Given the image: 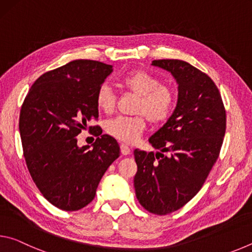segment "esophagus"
Returning <instances> with one entry per match:
<instances>
[{
    "instance_id": "esophagus-1",
    "label": "esophagus",
    "mask_w": 252,
    "mask_h": 252,
    "mask_svg": "<svg viewBox=\"0 0 252 252\" xmlns=\"http://www.w3.org/2000/svg\"><path fill=\"white\" fill-rule=\"evenodd\" d=\"M120 150H121V153L123 156H127L130 155L131 152V149L126 146V144H121L120 146Z\"/></svg>"
}]
</instances>
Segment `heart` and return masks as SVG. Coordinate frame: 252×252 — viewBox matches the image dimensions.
I'll return each instance as SVG.
<instances>
[{"label": "heart", "mask_w": 252, "mask_h": 252, "mask_svg": "<svg viewBox=\"0 0 252 252\" xmlns=\"http://www.w3.org/2000/svg\"><path fill=\"white\" fill-rule=\"evenodd\" d=\"M121 87L138 96L134 117H117L106 123L105 130L114 139L126 143H133L146 129V118L152 123H160L169 117L174 104V93L167 85L143 70H133L120 81ZM96 105L105 113L112 112L116 95L109 85H101L96 92Z\"/></svg>", "instance_id": "heart-1"}]
</instances>
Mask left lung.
<instances>
[{
    "label": "left lung",
    "mask_w": 252,
    "mask_h": 252,
    "mask_svg": "<svg viewBox=\"0 0 252 252\" xmlns=\"http://www.w3.org/2000/svg\"><path fill=\"white\" fill-rule=\"evenodd\" d=\"M178 84L171 117L149 142L157 153L134 150L136 199L149 212L177 211L201 189L218 159L225 132V111L209 76L181 60H155Z\"/></svg>",
    "instance_id": "obj_1"
}]
</instances>
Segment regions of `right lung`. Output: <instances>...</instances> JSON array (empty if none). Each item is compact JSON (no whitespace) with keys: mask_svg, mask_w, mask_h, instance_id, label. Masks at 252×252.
<instances>
[{"mask_svg":"<svg viewBox=\"0 0 252 252\" xmlns=\"http://www.w3.org/2000/svg\"><path fill=\"white\" fill-rule=\"evenodd\" d=\"M112 71L99 61L74 60L42 74L21 108L19 129L30 174L43 197L62 210L88 206L120 156L117 140L102 132L95 131L91 146L79 147L76 139L99 118L96 92Z\"/></svg>","mask_w":252,"mask_h":252,"instance_id":"add662e5","label":"right lung"}]
</instances>
